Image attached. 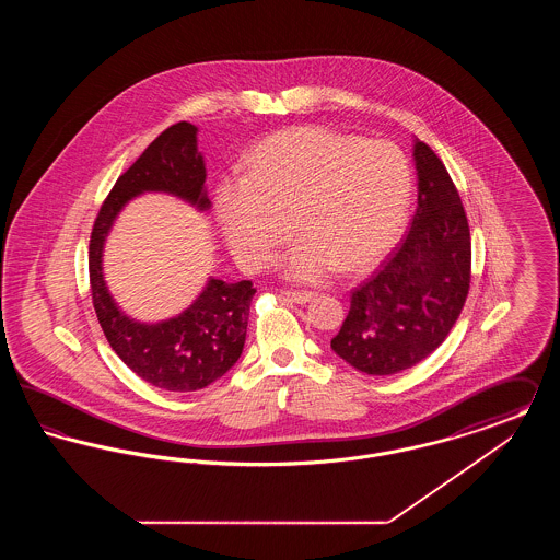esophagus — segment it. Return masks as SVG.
I'll return each instance as SVG.
<instances>
[{"label":"esophagus","instance_id":"obj_1","mask_svg":"<svg viewBox=\"0 0 560 560\" xmlns=\"http://www.w3.org/2000/svg\"><path fill=\"white\" fill-rule=\"evenodd\" d=\"M283 298H288V300H292L295 304H306L315 293L313 292H295V290H283L281 292Z\"/></svg>","mask_w":560,"mask_h":560}]
</instances>
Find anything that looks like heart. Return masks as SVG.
Returning a JSON list of instances; mask_svg holds the SVG:
<instances>
[{
  "instance_id": "heart-1",
  "label": "heart",
  "mask_w": 560,
  "mask_h": 560,
  "mask_svg": "<svg viewBox=\"0 0 560 560\" xmlns=\"http://www.w3.org/2000/svg\"><path fill=\"white\" fill-rule=\"evenodd\" d=\"M413 176L390 142L302 126L270 133L247 158V176L215 187V213L233 256L249 270L268 268L281 245L302 235L283 267L298 281H320L336 268L361 272L399 237Z\"/></svg>"
}]
</instances>
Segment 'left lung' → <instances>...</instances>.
<instances>
[{
  "label": "left lung",
  "mask_w": 560,
  "mask_h": 560,
  "mask_svg": "<svg viewBox=\"0 0 560 560\" xmlns=\"http://www.w3.org/2000/svg\"><path fill=\"white\" fill-rule=\"evenodd\" d=\"M418 210L399 247L352 290L350 311L331 338L359 372L393 375L441 347L470 290V229L443 161L416 140Z\"/></svg>",
  "instance_id": "obj_1"
}]
</instances>
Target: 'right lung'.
I'll list each match as a JSON object with an SVG mask.
<instances>
[{"label": "right lung", "mask_w": 560, "mask_h": 560, "mask_svg": "<svg viewBox=\"0 0 560 560\" xmlns=\"http://www.w3.org/2000/svg\"><path fill=\"white\" fill-rule=\"evenodd\" d=\"M147 190L170 192L199 210H210L206 163L192 124L170 126L117 178L94 220L88 254L92 304L117 357L158 388L192 393L210 386L237 363L256 288L252 281L210 279L199 298L174 319L147 325L124 315L103 277V245L117 213Z\"/></svg>", "instance_id": "add662e5"}]
</instances>
